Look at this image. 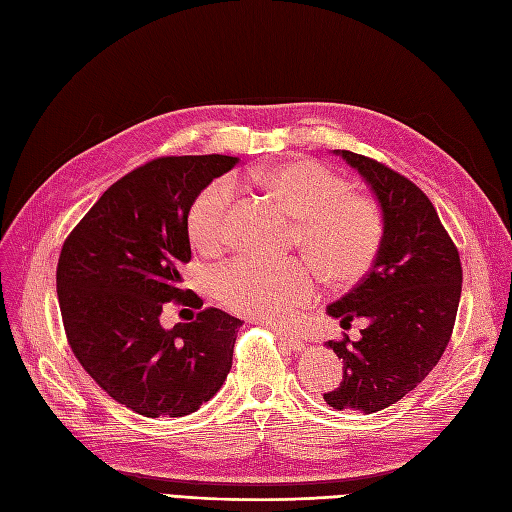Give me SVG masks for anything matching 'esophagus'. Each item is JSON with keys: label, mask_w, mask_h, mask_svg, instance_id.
I'll return each mask as SVG.
<instances>
[{"label": "esophagus", "mask_w": 512, "mask_h": 512, "mask_svg": "<svg viewBox=\"0 0 512 512\" xmlns=\"http://www.w3.org/2000/svg\"><path fill=\"white\" fill-rule=\"evenodd\" d=\"M277 335H280L282 342H284L290 350H294V352H301V350L305 348V342H303L301 337H297V335H292V333H288V331H284V329H277Z\"/></svg>", "instance_id": "obj_1"}]
</instances>
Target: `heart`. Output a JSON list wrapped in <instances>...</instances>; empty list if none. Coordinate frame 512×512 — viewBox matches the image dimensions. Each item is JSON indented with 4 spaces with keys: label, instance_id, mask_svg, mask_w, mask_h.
Returning a JSON list of instances; mask_svg holds the SVG:
<instances>
[{
    "label": "heart",
    "instance_id": "obj_1",
    "mask_svg": "<svg viewBox=\"0 0 512 512\" xmlns=\"http://www.w3.org/2000/svg\"><path fill=\"white\" fill-rule=\"evenodd\" d=\"M258 183L299 218L294 239L333 282H356L380 252L384 213L374 198L350 192L348 181L309 160L262 168ZM237 188L220 177L200 190L188 209V235L203 252L230 241ZM213 288L230 312L265 322H286L314 299L318 271L305 258L239 256L213 273Z\"/></svg>",
    "mask_w": 512,
    "mask_h": 512
}]
</instances>
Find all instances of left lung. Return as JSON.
Masks as SVG:
<instances>
[{
	"mask_svg": "<svg viewBox=\"0 0 512 512\" xmlns=\"http://www.w3.org/2000/svg\"><path fill=\"white\" fill-rule=\"evenodd\" d=\"M376 194L384 239L374 267L329 316L369 324L359 342H327L344 363V378L324 401L335 410L365 414L389 408L438 365L451 339L461 297L459 252L431 200L393 168L335 149Z\"/></svg>",
	"mask_w": 512,
	"mask_h": 512,
	"instance_id": "1",
	"label": "left lung"
}]
</instances>
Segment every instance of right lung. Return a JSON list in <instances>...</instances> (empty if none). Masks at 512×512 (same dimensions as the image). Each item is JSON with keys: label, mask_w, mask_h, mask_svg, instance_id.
I'll use <instances>...</instances> for the list:
<instances>
[{"label": "right lung", "mask_w": 512, "mask_h": 512, "mask_svg": "<svg viewBox=\"0 0 512 512\" xmlns=\"http://www.w3.org/2000/svg\"><path fill=\"white\" fill-rule=\"evenodd\" d=\"M230 156H168L115 181L76 224L57 262L68 344L87 374L138 414L185 416L222 389L241 320L218 307L164 329V303L203 307L181 288L192 260L188 209L235 166Z\"/></svg>", "instance_id": "right-lung-1"}]
</instances>
